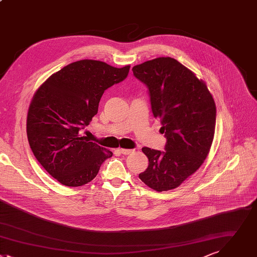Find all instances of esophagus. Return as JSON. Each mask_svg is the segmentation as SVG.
<instances>
[{
	"instance_id": "esophagus-1",
	"label": "esophagus",
	"mask_w": 257,
	"mask_h": 257,
	"mask_svg": "<svg viewBox=\"0 0 257 257\" xmlns=\"http://www.w3.org/2000/svg\"><path fill=\"white\" fill-rule=\"evenodd\" d=\"M118 151L122 154V155H130V154L134 152L133 150H128V149H119Z\"/></svg>"
}]
</instances>
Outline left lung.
<instances>
[{
	"mask_svg": "<svg viewBox=\"0 0 257 257\" xmlns=\"http://www.w3.org/2000/svg\"><path fill=\"white\" fill-rule=\"evenodd\" d=\"M146 85L151 108L161 119L166 145L159 151L144 147L149 159L140 179L157 191L179 186L203 163L216 125V104L208 87L172 58H157L133 68Z\"/></svg>",
	"mask_w": 257,
	"mask_h": 257,
	"instance_id": "left-lung-1",
	"label": "left lung"
}]
</instances>
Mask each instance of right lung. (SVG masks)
Returning a JSON list of instances; mask_svg holds the SVG:
<instances>
[{"label":"right lung","instance_id":"obj_1","mask_svg":"<svg viewBox=\"0 0 257 257\" xmlns=\"http://www.w3.org/2000/svg\"><path fill=\"white\" fill-rule=\"evenodd\" d=\"M130 66L83 60L51 75L36 91L27 115V137L42 167L66 186L93 180L112 152L81 135L98 111L104 91L122 82Z\"/></svg>","mask_w":257,"mask_h":257}]
</instances>
